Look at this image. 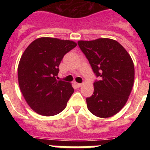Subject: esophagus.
<instances>
[{"label": "esophagus", "mask_w": 150, "mask_h": 150, "mask_svg": "<svg viewBox=\"0 0 150 150\" xmlns=\"http://www.w3.org/2000/svg\"><path fill=\"white\" fill-rule=\"evenodd\" d=\"M75 85H76V86L77 87V88H79V87H81V86H82V84H81V83H75Z\"/></svg>", "instance_id": "1"}]
</instances>
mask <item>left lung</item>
<instances>
[{
  "label": "left lung",
  "instance_id": "8db88e82",
  "mask_svg": "<svg viewBox=\"0 0 150 150\" xmlns=\"http://www.w3.org/2000/svg\"><path fill=\"white\" fill-rule=\"evenodd\" d=\"M78 45L100 77L94 83L93 95L86 98L88 110L100 118L114 116L125 105L134 86L132 58L119 42L110 38L79 40Z\"/></svg>",
  "mask_w": 150,
  "mask_h": 150
}]
</instances>
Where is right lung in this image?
Listing matches in <instances>:
<instances>
[{"mask_svg":"<svg viewBox=\"0 0 150 150\" xmlns=\"http://www.w3.org/2000/svg\"><path fill=\"white\" fill-rule=\"evenodd\" d=\"M72 40L40 38L28 46L18 66V81L24 98L37 113L59 114L74 89L70 83L57 80L64 55L76 46Z\"/></svg>","mask_w":150,"mask_h":150,"instance_id":"obj_1","label":"right lung"}]
</instances>
